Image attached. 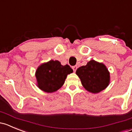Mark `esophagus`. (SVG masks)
Segmentation results:
<instances>
[{
    "label": "esophagus",
    "instance_id": "esophagus-1",
    "mask_svg": "<svg viewBox=\"0 0 132 132\" xmlns=\"http://www.w3.org/2000/svg\"><path fill=\"white\" fill-rule=\"evenodd\" d=\"M77 67L76 65L72 67V69H73V70H74V72H76V70H77Z\"/></svg>",
    "mask_w": 132,
    "mask_h": 132
}]
</instances>
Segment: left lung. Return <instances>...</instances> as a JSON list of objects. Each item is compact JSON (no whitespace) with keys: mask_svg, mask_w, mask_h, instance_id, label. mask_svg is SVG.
<instances>
[{"mask_svg":"<svg viewBox=\"0 0 132 132\" xmlns=\"http://www.w3.org/2000/svg\"><path fill=\"white\" fill-rule=\"evenodd\" d=\"M84 88L88 92L97 93L107 88L110 82V74L102 63L90 60L76 72Z\"/></svg>","mask_w":132,"mask_h":132,"instance_id":"8db88e82","label":"left lung"}]
</instances>
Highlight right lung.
Listing matches in <instances>:
<instances>
[{"label":"right lung","instance_id":"1","mask_svg":"<svg viewBox=\"0 0 132 132\" xmlns=\"http://www.w3.org/2000/svg\"><path fill=\"white\" fill-rule=\"evenodd\" d=\"M72 72L73 70L68 65L63 66L59 61L50 60L37 69V86L47 93L56 92L63 86L67 76Z\"/></svg>","mask_w":132,"mask_h":132}]
</instances>
